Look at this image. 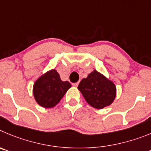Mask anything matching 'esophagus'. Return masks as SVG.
<instances>
[{
    "label": "esophagus",
    "instance_id": "obj_1",
    "mask_svg": "<svg viewBox=\"0 0 151 151\" xmlns=\"http://www.w3.org/2000/svg\"><path fill=\"white\" fill-rule=\"evenodd\" d=\"M78 83H73V86H74V87H77V86H78Z\"/></svg>",
    "mask_w": 151,
    "mask_h": 151
}]
</instances>
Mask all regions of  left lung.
<instances>
[{"label": "left lung", "mask_w": 151, "mask_h": 151, "mask_svg": "<svg viewBox=\"0 0 151 151\" xmlns=\"http://www.w3.org/2000/svg\"><path fill=\"white\" fill-rule=\"evenodd\" d=\"M77 88L86 102L96 109L109 106L116 97L114 83L96 70L83 79Z\"/></svg>", "instance_id": "left-lung-1"}]
</instances>
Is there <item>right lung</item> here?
I'll return each mask as SVG.
<instances>
[{"label": "right lung", "mask_w": 151, "mask_h": 151, "mask_svg": "<svg viewBox=\"0 0 151 151\" xmlns=\"http://www.w3.org/2000/svg\"><path fill=\"white\" fill-rule=\"evenodd\" d=\"M70 87V83L62 81L56 70L52 69L35 81L33 86L34 97L37 103L43 108H53Z\"/></svg>", "instance_id": "1"}]
</instances>
